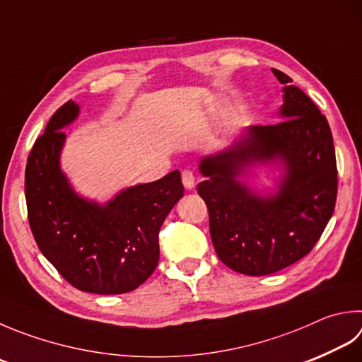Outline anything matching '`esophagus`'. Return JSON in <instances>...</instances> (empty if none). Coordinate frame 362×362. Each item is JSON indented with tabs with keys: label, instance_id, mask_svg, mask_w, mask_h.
<instances>
[{
	"label": "esophagus",
	"instance_id": "obj_1",
	"mask_svg": "<svg viewBox=\"0 0 362 362\" xmlns=\"http://www.w3.org/2000/svg\"><path fill=\"white\" fill-rule=\"evenodd\" d=\"M181 178H182V184H184V187H186V190H192L195 187V176L192 172H190V170H184Z\"/></svg>",
	"mask_w": 362,
	"mask_h": 362
}]
</instances>
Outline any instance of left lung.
Instances as JSON below:
<instances>
[{"mask_svg":"<svg viewBox=\"0 0 362 362\" xmlns=\"http://www.w3.org/2000/svg\"><path fill=\"white\" fill-rule=\"evenodd\" d=\"M272 74L284 85L276 124L245 127L199 159L204 181L197 190L209 211L216 254L245 276L272 274L308 255L337 197L328 119L287 74ZM262 166L275 170L273 186L263 189L248 181Z\"/></svg>","mask_w":362,"mask_h":362,"instance_id":"obj_1","label":"left lung"}]
</instances>
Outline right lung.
Wrapping results in <instances>:
<instances>
[{
	"instance_id": "obj_1",
	"label": "right lung",
	"mask_w": 362,
	"mask_h": 362,
	"mask_svg": "<svg viewBox=\"0 0 362 362\" xmlns=\"http://www.w3.org/2000/svg\"><path fill=\"white\" fill-rule=\"evenodd\" d=\"M74 100L58 108L34 143L25 170L30 227L40 252L75 288L121 295L139 288L159 262V230L184 187L178 170L118 190L100 203L80 195L61 168Z\"/></svg>"
}]
</instances>
